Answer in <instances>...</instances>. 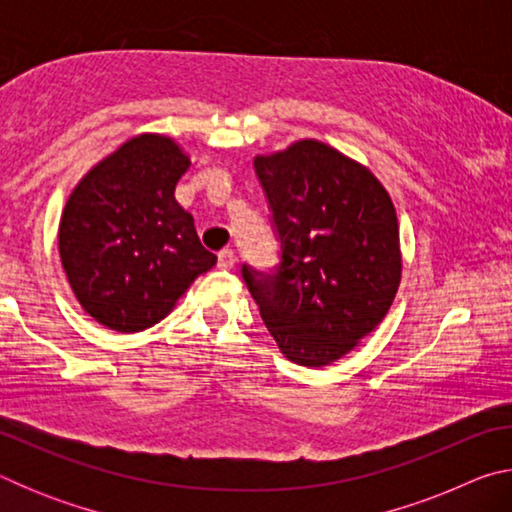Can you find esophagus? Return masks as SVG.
<instances>
[{
    "label": "esophagus",
    "instance_id": "esophagus-1",
    "mask_svg": "<svg viewBox=\"0 0 512 512\" xmlns=\"http://www.w3.org/2000/svg\"><path fill=\"white\" fill-rule=\"evenodd\" d=\"M235 262H237L235 250L223 248L221 253H219V268H232V266H235Z\"/></svg>",
    "mask_w": 512,
    "mask_h": 512
}]
</instances>
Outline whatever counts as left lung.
I'll list each match as a JSON object with an SVG mask.
<instances>
[{
  "mask_svg": "<svg viewBox=\"0 0 512 512\" xmlns=\"http://www.w3.org/2000/svg\"><path fill=\"white\" fill-rule=\"evenodd\" d=\"M280 262L241 264L250 296L282 354L320 368L375 329L400 287V232L391 196L332 146L302 140L257 155Z\"/></svg>",
  "mask_w": 512,
  "mask_h": 512,
  "instance_id": "1",
  "label": "left lung"
}]
</instances>
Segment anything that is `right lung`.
Returning a JSON list of instances; mask_svg holds the SVG:
<instances>
[{
  "label": "right lung",
  "mask_w": 512,
  "mask_h": 512,
  "mask_svg": "<svg viewBox=\"0 0 512 512\" xmlns=\"http://www.w3.org/2000/svg\"><path fill=\"white\" fill-rule=\"evenodd\" d=\"M189 164L169 137L140 135L99 162L69 196L60 259L97 323L126 334L160 323L216 264L192 214L173 196Z\"/></svg>",
  "instance_id": "right-lung-1"
}]
</instances>
